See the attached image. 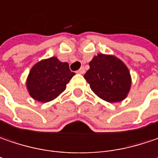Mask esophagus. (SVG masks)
I'll return each instance as SVG.
<instances>
[{
	"label": "esophagus",
	"instance_id": "34e87169",
	"mask_svg": "<svg viewBox=\"0 0 158 158\" xmlns=\"http://www.w3.org/2000/svg\"><path fill=\"white\" fill-rule=\"evenodd\" d=\"M77 73H79V74H84L85 73V69L82 67V68H80L78 71H77Z\"/></svg>",
	"mask_w": 158,
	"mask_h": 158
}]
</instances>
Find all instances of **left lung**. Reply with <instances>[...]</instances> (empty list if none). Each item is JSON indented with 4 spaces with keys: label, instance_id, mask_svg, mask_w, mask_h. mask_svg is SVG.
Segmentation results:
<instances>
[{
    "label": "left lung",
    "instance_id": "left-lung-1",
    "mask_svg": "<svg viewBox=\"0 0 158 158\" xmlns=\"http://www.w3.org/2000/svg\"><path fill=\"white\" fill-rule=\"evenodd\" d=\"M84 75L92 91L109 103L125 99L131 86L130 70L114 55L98 53L89 62Z\"/></svg>",
    "mask_w": 158,
    "mask_h": 158
}]
</instances>
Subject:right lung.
<instances>
[{
    "label": "right lung",
    "mask_w": 158,
    "mask_h": 158,
    "mask_svg": "<svg viewBox=\"0 0 158 158\" xmlns=\"http://www.w3.org/2000/svg\"><path fill=\"white\" fill-rule=\"evenodd\" d=\"M74 75L67 62L51 57L33 66L27 79V88L33 99L42 103L50 102L66 89Z\"/></svg>",
    "instance_id": "add662e5"
}]
</instances>
